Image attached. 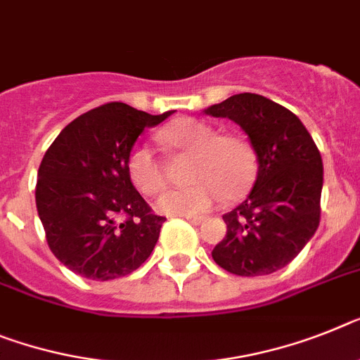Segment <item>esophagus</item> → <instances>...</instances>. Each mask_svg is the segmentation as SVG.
<instances>
[{
	"label": "esophagus",
	"instance_id": "esophagus-1",
	"mask_svg": "<svg viewBox=\"0 0 360 360\" xmlns=\"http://www.w3.org/2000/svg\"><path fill=\"white\" fill-rule=\"evenodd\" d=\"M186 219H188L190 223H194V225H199V223H203L205 221V217L201 216H194V214H188V216H185Z\"/></svg>",
	"mask_w": 360,
	"mask_h": 360
}]
</instances>
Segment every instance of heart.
I'll list each match as a JSON object with an SVG mask.
<instances>
[{"label": "heart", "mask_w": 360, "mask_h": 360, "mask_svg": "<svg viewBox=\"0 0 360 360\" xmlns=\"http://www.w3.org/2000/svg\"><path fill=\"white\" fill-rule=\"evenodd\" d=\"M159 139L175 152L192 155L186 172L188 186L168 190L159 199V210L168 214L207 212L221 201H238L247 194L258 174L255 148L241 135H219L216 126L195 119H181L166 126ZM131 185L144 195L165 188L161 159L148 144H137L126 157Z\"/></svg>", "instance_id": "heart-1"}]
</instances>
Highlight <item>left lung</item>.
I'll return each mask as SVG.
<instances>
[{
    "label": "left lung",
    "instance_id": "left-lung-1",
    "mask_svg": "<svg viewBox=\"0 0 360 360\" xmlns=\"http://www.w3.org/2000/svg\"><path fill=\"white\" fill-rule=\"evenodd\" d=\"M205 113L234 120L258 157L249 198L223 216L226 234L214 247V262L238 276L276 273L319 229L324 181L319 148L297 115L256 93L234 95Z\"/></svg>",
    "mask_w": 360,
    "mask_h": 360
}]
</instances>
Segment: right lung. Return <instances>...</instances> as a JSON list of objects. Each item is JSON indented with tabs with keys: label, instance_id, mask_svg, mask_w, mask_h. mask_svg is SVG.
Wrapping results in <instances>:
<instances>
[{
	"label": "right lung",
	"instance_id": "obj_1",
	"mask_svg": "<svg viewBox=\"0 0 360 360\" xmlns=\"http://www.w3.org/2000/svg\"><path fill=\"white\" fill-rule=\"evenodd\" d=\"M170 115L110 102L69 122L45 152L36 208L47 245L72 273L105 282L152 255L166 217L131 185L126 157L144 128Z\"/></svg>",
	"mask_w": 360,
	"mask_h": 360
}]
</instances>
